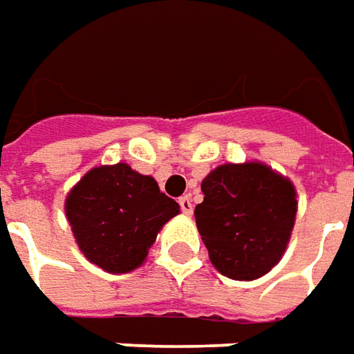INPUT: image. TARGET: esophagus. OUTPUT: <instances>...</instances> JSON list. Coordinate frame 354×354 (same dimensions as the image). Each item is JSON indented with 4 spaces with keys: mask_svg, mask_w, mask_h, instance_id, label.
Listing matches in <instances>:
<instances>
[{
    "mask_svg": "<svg viewBox=\"0 0 354 354\" xmlns=\"http://www.w3.org/2000/svg\"><path fill=\"white\" fill-rule=\"evenodd\" d=\"M179 206H181L183 214H185V216H191V214H192V201L189 198V196H181V198H179Z\"/></svg>",
    "mask_w": 354,
    "mask_h": 354,
    "instance_id": "1",
    "label": "esophagus"
}]
</instances>
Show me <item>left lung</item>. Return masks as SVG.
I'll return each mask as SVG.
<instances>
[{
  "instance_id": "left-lung-1",
  "label": "left lung",
  "mask_w": 354,
  "mask_h": 354,
  "mask_svg": "<svg viewBox=\"0 0 354 354\" xmlns=\"http://www.w3.org/2000/svg\"><path fill=\"white\" fill-rule=\"evenodd\" d=\"M196 227L219 274L237 281L266 275L287 250L297 218L289 177L264 162L223 163L202 179Z\"/></svg>"
}]
</instances>
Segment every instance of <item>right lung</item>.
Listing matches in <instances>:
<instances>
[{
  "label": "right lung",
  "instance_id": "right-lung-1",
  "mask_svg": "<svg viewBox=\"0 0 354 354\" xmlns=\"http://www.w3.org/2000/svg\"><path fill=\"white\" fill-rule=\"evenodd\" d=\"M179 212L153 177L123 162L92 167L65 198L80 252L107 274H129L145 264L158 233Z\"/></svg>",
  "mask_w": 354,
  "mask_h": 354
}]
</instances>
